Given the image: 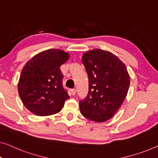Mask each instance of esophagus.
<instances>
[{
	"mask_svg": "<svg viewBox=\"0 0 158 158\" xmlns=\"http://www.w3.org/2000/svg\"><path fill=\"white\" fill-rule=\"evenodd\" d=\"M76 92H77V90L75 89H71V93H72V95L76 94Z\"/></svg>",
	"mask_w": 158,
	"mask_h": 158,
	"instance_id": "obj_1",
	"label": "esophagus"
}]
</instances>
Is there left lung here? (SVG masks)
Listing matches in <instances>:
<instances>
[{"label": "left lung", "mask_w": 158, "mask_h": 158, "mask_svg": "<svg viewBox=\"0 0 158 158\" xmlns=\"http://www.w3.org/2000/svg\"><path fill=\"white\" fill-rule=\"evenodd\" d=\"M82 63L89 78V92L79 102L81 114L97 123L112 118L127 94L130 77L123 61L112 53L96 48L85 52Z\"/></svg>", "instance_id": "left-lung-1"}]
</instances>
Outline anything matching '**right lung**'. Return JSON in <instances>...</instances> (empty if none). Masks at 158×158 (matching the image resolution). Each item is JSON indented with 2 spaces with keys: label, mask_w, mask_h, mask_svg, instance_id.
Returning <instances> with one entry per match:
<instances>
[{
  "label": "right lung",
  "mask_w": 158,
  "mask_h": 158,
  "mask_svg": "<svg viewBox=\"0 0 158 158\" xmlns=\"http://www.w3.org/2000/svg\"><path fill=\"white\" fill-rule=\"evenodd\" d=\"M70 55L60 49H48L30 59L21 71L18 91L26 109L37 116L59 112L69 98L62 86L60 66Z\"/></svg>",
  "instance_id": "right-lung-1"
}]
</instances>
